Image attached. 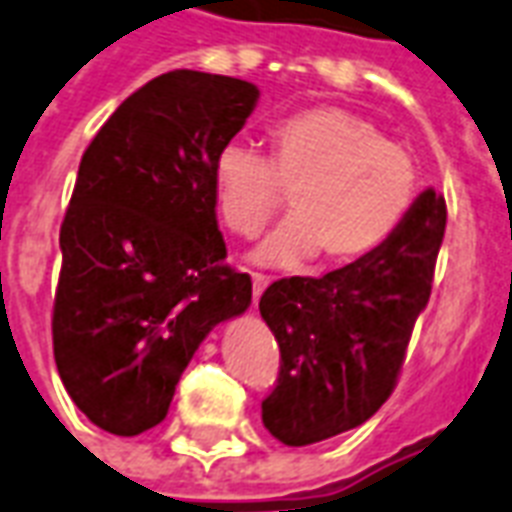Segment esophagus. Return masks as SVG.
<instances>
[{
	"label": "esophagus",
	"mask_w": 512,
	"mask_h": 512,
	"mask_svg": "<svg viewBox=\"0 0 512 512\" xmlns=\"http://www.w3.org/2000/svg\"><path fill=\"white\" fill-rule=\"evenodd\" d=\"M268 284H271V279H268V276H263V273H252V300H255V306Z\"/></svg>",
	"instance_id": "obj_1"
}]
</instances>
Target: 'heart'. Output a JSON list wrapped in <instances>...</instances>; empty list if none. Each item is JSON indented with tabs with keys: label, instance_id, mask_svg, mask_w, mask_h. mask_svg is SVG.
<instances>
[{
	"label": "heart",
	"instance_id": "heart-1",
	"mask_svg": "<svg viewBox=\"0 0 512 512\" xmlns=\"http://www.w3.org/2000/svg\"><path fill=\"white\" fill-rule=\"evenodd\" d=\"M271 152L228 142L214 158V204L230 233L252 239L290 193V220L255 249V260L298 268L322 255L349 265L392 239L419 193L411 152L376 123L343 107H311L276 120Z\"/></svg>",
	"mask_w": 512,
	"mask_h": 512
}]
</instances>
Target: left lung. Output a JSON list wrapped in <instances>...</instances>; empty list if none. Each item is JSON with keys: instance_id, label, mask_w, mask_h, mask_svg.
Returning a JSON list of instances; mask_svg holds the SVG:
<instances>
[{"instance_id": "8db88e82", "label": "left lung", "mask_w": 512, "mask_h": 512, "mask_svg": "<svg viewBox=\"0 0 512 512\" xmlns=\"http://www.w3.org/2000/svg\"><path fill=\"white\" fill-rule=\"evenodd\" d=\"M446 198L427 187L392 239L325 276H290L260 298L282 351L263 424L311 446L365 424L395 392L413 325L432 292Z\"/></svg>"}]
</instances>
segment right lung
Returning <instances> with one entry per match:
<instances>
[{
  "mask_svg": "<svg viewBox=\"0 0 512 512\" xmlns=\"http://www.w3.org/2000/svg\"><path fill=\"white\" fill-rule=\"evenodd\" d=\"M260 91L177 69L112 112L83 152L61 222L53 354L74 405L112 435L166 419L214 325L252 303V279L225 265L214 158Z\"/></svg>",
  "mask_w": 512,
  "mask_h": 512,
  "instance_id": "obj_1",
  "label": "right lung"
}]
</instances>
